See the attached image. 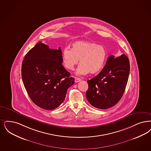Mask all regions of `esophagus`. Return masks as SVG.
<instances>
[{"instance_id": "1", "label": "esophagus", "mask_w": 151, "mask_h": 151, "mask_svg": "<svg viewBox=\"0 0 151 151\" xmlns=\"http://www.w3.org/2000/svg\"><path fill=\"white\" fill-rule=\"evenodd\" d=\"M81 80V78H76L75 79V83H78L79 81H80Z\"/></svg>"}]
</instances>
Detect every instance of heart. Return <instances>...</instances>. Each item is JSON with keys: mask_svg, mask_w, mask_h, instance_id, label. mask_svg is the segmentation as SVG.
<instances>
[{"mask_svg": "<svg viewBox=\"0 0 151 151\" xmlns=\"http://www.w3.org/2000/svg\"><path fill=\"white\" fill-rule=\"evenodd\" d=\"M107 50L102 45L87 41L74 42L72 48L63 49L62 53L64 66L73 70L80 62L76 74L84 75L90 72L94 74L99 73L104 65L107 58Z\"/></svg>", "mask_w": 151, "mask_h": 151, "instance_id": "heart-1", "label": "heart"}]
</instances>
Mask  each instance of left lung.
Listing matches in <instances>:
<instances>
[{"instance_id": "left-lung-1", "label": "left lung", "mask_w": 151, "mask_h": 151, "mask_svg": "<svg viewBox=\"0 0 151 151\" xmlns=\"http://www.w3.org/2000/svg\"><path fill=\"white\" fill-rule=\"evenodd\" d=\"M129 72L130 63L127 55L109 56L102 70L87 81L88 101L97 109H109L115 106L125 91Z\"/></svg>"}]
</instances>
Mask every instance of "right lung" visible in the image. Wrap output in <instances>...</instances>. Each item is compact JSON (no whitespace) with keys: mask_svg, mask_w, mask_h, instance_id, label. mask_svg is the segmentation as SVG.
I'll use <instances>...</instances> for the list:
<instances>
[{"mask_svg":"<svg viewBox=\"0 0 151 151\" xmlns=\"http://www.w3.org/2000/svg\"><path fill=\"white\" fill-rule=\"evenodd\" d=\"M62 51L40 42L30 49L22 61L21 74L24 88L38 107L52 110L63 102L67 89L74 84L62 65Z\"/></svg>","mask_w":151,"mask_h":151,"instance_id":"1","label":"right lung"}]
</instances>
